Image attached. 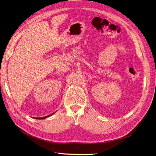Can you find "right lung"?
Segmentation results:
<instances>
[{"mask_svg": "<svg viewBox=\"0 0 156 156\" xmlns=\"http://www.w3.org/2000/svg\"><path fill=\"white\" fill-rule=\"evenodd\" d=\"M52 114H50V115H49L48 116H45V117H42V118H37V119H45V118H47V117H49V116H51Z\"/></svg>", "mask_w": 156, "mask_h": 156, "instance_id": "obj_1", "label": "right lung"}]
</instances>
